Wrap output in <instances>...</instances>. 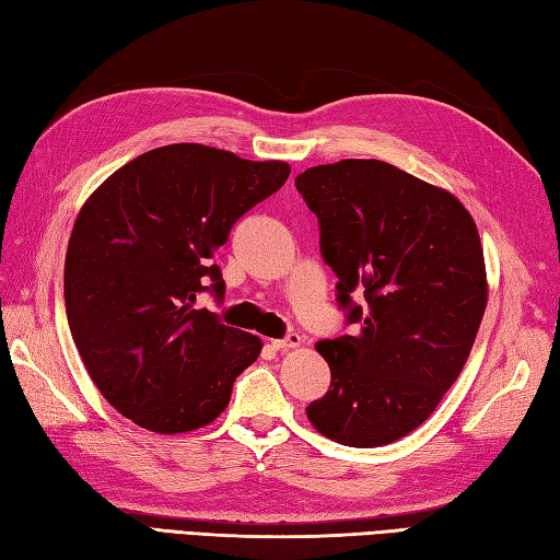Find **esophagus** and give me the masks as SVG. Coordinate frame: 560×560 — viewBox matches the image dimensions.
I'll use <instances>...</instances> for the list:
<instances>
[{
  "label": "esophagus",
  "instance_id": "obj_1",
  "mask_svg": "<svg viewBox=\"0 0 560 560\" xmlns=\"http://www.w3.org/2000/svg\"><path fill=\"white\" fill-rule=\"evenodd\" d=\"M302 335H296V332H290L288 337L284 339H272V347H276L278 351H290V349H296V347H302Z\"/></svg>",
  "mask_w": 560,
  "mask_h": 560
}]
</instances>
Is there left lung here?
Returning a JSON list of instances; mask_svg holds the SVG:
<instances>
[{
  "mask_svg": "<svg viewBox=\"0 0 560 560\" xmlns=\"http://www.w3.org/2000/svg\"><path fill=\"white\" fill-rule=\"evenodd\" d=\"M294 185L357 323L316 345L332 380L306 416L345 446L397 442L432 416L480 330L489 290L477 225L452 192L377 159L313 166Z\"/></svg>",
  "mask_w": 560,
  "mask_h": 560,
  "instance_id": "left-lung-1",
  "label": "left lung"
}]
</instances>
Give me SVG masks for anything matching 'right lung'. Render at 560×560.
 Instances as JSON below:
<instances>
[{
	"label": "right lung",
	"instance_id": "obj_1",
	"mask_svg": "<svg viewBox=\"0 0 560 560\" xmlns=\"http://www.w3.org/2000/svg\"><path fill=\"white\" fill-rule=\"evenodd\" d=\"M288 175L284 161L168 144L128 161L83 203L66 252V316L92 383L135 425H209L258 359L261 339L192 304L203 278L223 294L209 258Z\"/></svg>",
	"mask_w": 560,
	"mask_h": 560
}]
</instances>
